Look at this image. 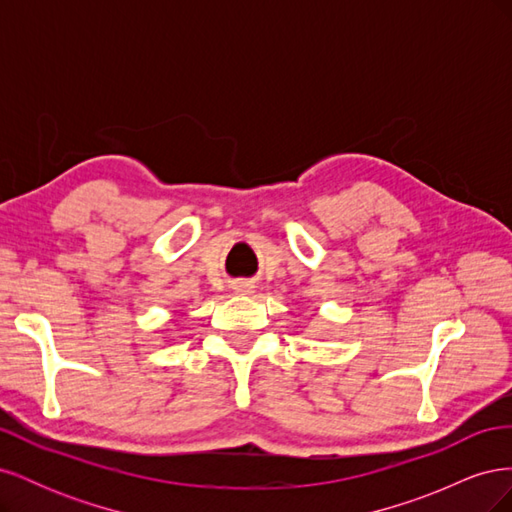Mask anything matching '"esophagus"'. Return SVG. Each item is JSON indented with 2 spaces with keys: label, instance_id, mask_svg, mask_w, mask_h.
<instances>
[{
  "label": "esophagus",
  "instance_id": "obj_1",
  "mask_svg": "<svg viewBox=\"0 0 512 512\" xmlns=\"http://www.w3.org/2000/svg\"><path fill=\"white\" fill-rule=\"evenodd\" d=\"M232 290H235L237 294H252V292H254V286H252L250 282H237L235 288H232Z\"/></svg>",
  "mask_w": 512,
  "mask_h": 512
}]
</instances>
